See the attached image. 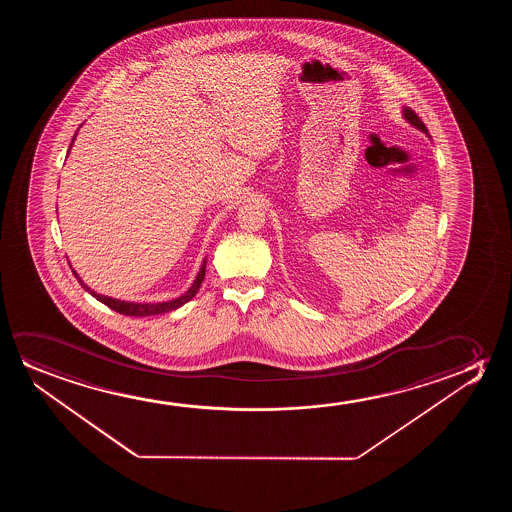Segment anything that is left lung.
Instances as JSON below:
<instances>
[{
	"instance_id": "1",
	"label": "left lung",
	"mask_w": 512,
	"mask_h": 512,
	"mask_svg": "<svg viewBox=\"0 0 512 512\" xmlns=\"http://www.w3.org/2000/svg\"><path fill=\"white\" fill-rule=\"evenodd\" d=\"M402 113H404V119L411 124V126L416 127V129H420V131H423V133L428 134V129L425 127V124L421 122L420 117L416 115V113L411 110V108H404L402 110Z\"/></svg>"
}]
</instances>
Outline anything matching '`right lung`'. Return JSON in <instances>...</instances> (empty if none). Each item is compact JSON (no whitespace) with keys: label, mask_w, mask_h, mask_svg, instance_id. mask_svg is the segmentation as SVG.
<instances>
[{"label":"right lung","mask_w":512,"mask_h":512,"mask_svg":"<svg viewBox=\"0 0 512 512\" xmlns=\"http://www.w3.org/2000/svg\"><path fill=\"white\" fill-rule=\"evenodd\" d=\"M77 136V134H75ZM75 136H73V140H75ZM73 143V141H71ZM75 274V278H77L78 283L82 285V287L92 295V297H96L99 302H103L105 306L108 308H112L113 311H117L120 315L126 316H152V315H162V313H168V311H173V309H178L180 306H183L185 302H189L194 295L197 294V290L201 287V283L204 280V274H206V259L203 260V266L199 269V273H197L196 280L192 283V287L185 292V294L180 295L178 299H173V301L168 302H126L119 301V299H112V297H106V295L98 294V292H94L92 288L87 287L82 278L78 276L77 271H73Z\"/></svg>","instance_id":"1"}]
</instances>
